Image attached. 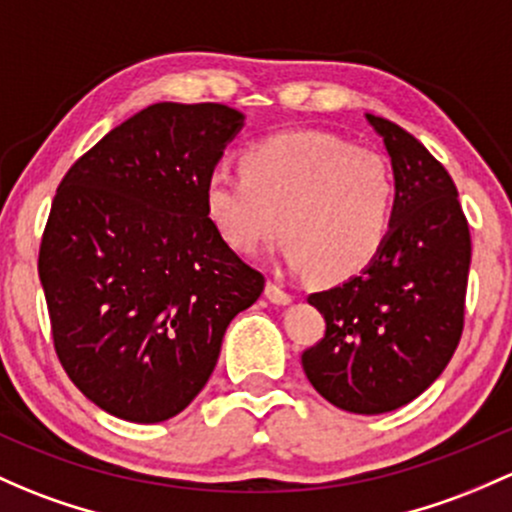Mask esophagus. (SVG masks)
Segmentation results:
<instances>
[{"label": "esophagus", "mask_w": 512, "mask_h": 512, "mask_svg": "<svg viewBox=\"0 0 512 512\" xmlns=\"http://www.w3.org/2000/svg\"><path fill=\"white\" fill-rule=\"evenodd\" d=\"M265 297L270 299L272 304H289V301L294 299L292 294H289L287 289H284V287H279L277 282H267V287H265Z\"/></svg>", "instance_id": "34e87169"}]
</instances>
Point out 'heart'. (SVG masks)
Instances as JSON below:
<instances>
[{
    "label": "heart",
    "instance_id": "b5f03b06",
    "mask_svg": "<svg viewBox=\"0 0 512 512\" xmlns=\"http://www.w3.org/2000/svg\"><path fill=\"white\" fill-rule=\"evenodd\" d=\"M242 171L218 166L203 186L215 233L242 255L292 240L287 257L324 282H346L383 252L395 218L390 164L324 132H279L242 152Z\"/></svg>",
    "mask_w": 512,
    "mask_h": 512
}]
</instances>
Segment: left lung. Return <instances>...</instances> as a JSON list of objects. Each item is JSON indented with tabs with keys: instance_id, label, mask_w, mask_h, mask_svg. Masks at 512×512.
Segmentation results:
<instances>
[{
	"instance_id": "8db88e82",
	"label": "left lung",
	"mask_w": 512,
	"mask_h": 512,
	"mask_svg": "<svg viewBox=\"0 0 512 512\" xmlns=\"http://www.w3.org/2000/svg\"><path fill=\"white\" fill-rule=\"evenodd\" d=\"M365 117L395 171L390 238L358 277L309 294L326 331L301 365L331 405L383 414L422 395L459 346L471 233L449 171L400 125Z\"/></svg>"
}]
</instances>
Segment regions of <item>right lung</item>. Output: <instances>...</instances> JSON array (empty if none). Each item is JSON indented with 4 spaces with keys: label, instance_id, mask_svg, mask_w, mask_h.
I'll return each mask as SVG.
<instances>
[{
    "label": "right lung",
    "instance_id": "add662e5",
    "mask_svg": "<svg viewBox=\"0 0 512 512\" xmlns=\"http://www.w3.org/2000/svg\"><path fill=\"white\" fill-rule=\"evenodd\" d=\"M240 127L228 105L157 102L58 184L39 250L53 348L73 385L127 422L186 410L225 328L265 289L203 206L208 174Z\"/></svg>",
    "mask_w": 512,
    "mask_h": 512
}]
</instances>
